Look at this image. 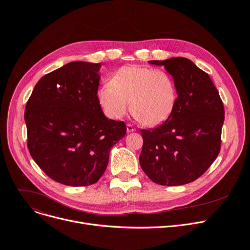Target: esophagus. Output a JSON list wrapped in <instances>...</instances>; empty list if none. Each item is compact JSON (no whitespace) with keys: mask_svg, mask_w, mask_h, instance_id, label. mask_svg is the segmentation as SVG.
<instances>
[{"mask_svg":"<svg viewBox=\"0 0 250 250\" xmlns=\"http://www.w3.org/2000/svg\"><path fill=\"white\" fill-rule=\"evenodd\" d=\"M136 128L132 125H126V132L127 133H132V132H135Z\"/></svg>","mask_w":250,"mask_h":250,"instance_id":"esophagus-1","label":"esophagus"}]
</instances>
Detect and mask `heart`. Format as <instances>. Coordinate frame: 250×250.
Segmentation results:
<instances>
[{
  "mask_svg": "<svg viewBox=\"0 0 250 250\" xmlns=\"http://www.w3.org/2000/svg\"><path fill=\"white\" fill-rule=\"evenodd\" d=\"M177 99L173 77L164 70L129 64L117 69L109 84L97 90V100L111 120H121L130 109L149 126L163 124L171 115Z\"/></svg>",
  "mask_w": 250,
  "mask_h": 250,
  "instance_id": "heart-1",
  "label": "heart"
}]
</instances>
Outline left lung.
<instances>
[{
	"label": "left lung",
	"mask_w": 250,
	"mask_h": 250,
	"mask_svg": "<svg viewBox=\"0 0 250 250\" xmlns=\"http://www.w3.org/2000/svg\"><path fill=\"white\" fill-rule=\"evenodd\" d=\"M149 62L163 65L173 77L177 99L165 123L141 130L140 164L155 183L187 185L203 175L219 155L224 105L211 78L190 60L179 57Z\"/></svg>",
	"instance_id": "obj_1"
}]
</instances>
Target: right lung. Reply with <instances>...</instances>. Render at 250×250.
I'll return each instance as SVG.
<instances>
[{"label": "right lung", "instance_id": "right-lung-1", "mask_svg": "<svg viewBox=\"0 0 250 250\" xmlns=\"http://www.w3.org/2000/svg\"><path fill=\"white\" fill-rule=\"evenodd\" d=\"M101 63L72 62L43 76L26 104L27 146L51 179L87 187L104 173L109 153L126 133L97 100Z\"/></svg>", "mask_w": 250, "mask_h": 250}]
</instances>
